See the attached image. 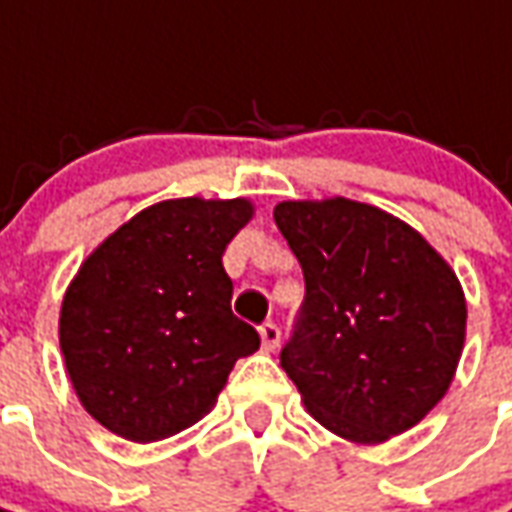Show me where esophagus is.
I'll return each instance as SVG.
<instances>
[{"mask_svg":"<svg viewBox=\"0 0 512 512\" xmlns=\"http://www.w3.org/2000/svg\"><path fill=\"white\" fill-rule=\"evenodd\" d=\"M260 340H263V348L266 351H277L279 348V337H282V332H279V326L274 321H266L260 329Z\"/></svg>","mask_w":512,"mask_h":512,"instance_id":"esophagus-1","label":"esophagus"}]
</instances>
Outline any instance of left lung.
Returning a JSON list of instances; mask_svg holds the SVG:
<instances>
[{
  "mask_svg": "<svg viewBox=\"0 0 512 512\" xmlns=\"http://www.w3.org/2000/svg\"><path fill=\"white\" fill-rule=\"evenodd\" d=\"M274 222L304 271L282 370L312 417L378 444L414 428L463 351L458 277L408 224L354 200L279 202Z\"/></svg>",
  "mask_w": 512,
  "mask_h": 512,
  "instance_id": "left-lung-1",
  "label": "left lung"
}]
</instances>
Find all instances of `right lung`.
Listing matches in <instances>:
<instances>
[{
	"label": "right lung",
	"instance_id": "1",
	"mask_svg": "<svg viewBox=\"0 0 512 512\" xmlns=\"http://www.w3.org/2000/svg\"><path fill=\"white\" fill-rule=\"evenodd\" d=\"M252 219L246 200H167L136 213L84 260L65 293L68 376L104 428L158 441L216 403L260 334L235 318L222 255Z\"/></svg>",
	"mask_w": 512,
	"mask_h": 512
}]
</instances>
